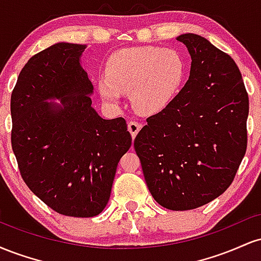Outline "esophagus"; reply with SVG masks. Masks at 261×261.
I'll list each match as a JSON object with an SVG mask.
<instances>
[{"instance_id":"34e87169","label":"esophagus","mask_w":261,"mask_h":261,"mask_svg":"<svg viewBox=\"0 0 261 261\" xmlns=\"http://www.w3.org/2000/svg\"><path fill=\"white\" fill-rule=\"evenodd\" d=\"M127 128H128V131H130L133 139H135V137H136V135L139 134V131L141 130V124H139V122L135 121V120H131V121H128Z\"/></svg>"}]
</instances>
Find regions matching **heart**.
Wrapping results in <instances>:
<instances>
[{"label": "heart", "mask_w": 261, "mask_h": 261, "mask_svg": "<svg viewBox=\"0 0 261 261\" xmlns=\"http://www.w3.org/2000/svg\"><path fill=\"white\" fill-rule=\"evenodd\" d=\"M187 64L178 51L155 46L125 47L106 64V76L98 81L101 97L118 104L121 93L131 92L134 107L153 114L168 107L180 92Z\"/></svg>", "instance_id": "1"}]
</instances>
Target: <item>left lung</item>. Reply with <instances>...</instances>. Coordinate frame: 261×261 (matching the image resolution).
Wrapping results in <instances>:
<instances>
[{
  "mask_svg": "<svg viewBox=\"0 0 261 261\" xmlns=\"http://www.w3.org/2000/svg\"><path fill=\"white\" fill-rule=\"evenodd\" d=\"M176 40L191 56L190 76L168 107L147 118L134 147L155 201L187 211L232 184L247 151L249 98L228 54L191 33Z\"/></svg>",
  "mask_w": 261,
  "mask_h": 261,
  "instance_id": "1",
  "label": "left lung"
}]
</instances>
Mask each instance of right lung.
<instances>
[{"mask_svg":"<svg viewBox=\"0 0 261 261\" xmlns=\"http://www.w3.org/2000/svg\"><path fill=\"white\" fill-rule=\"evenodd\" d=\"M86 47L58 43L35 54L11 95V142L20 175L41 201L71 217L103 211L133 141L124 118L106 120L92 107L93 85L80 64Z\"/></svg>","mask_w":261,"mask_h":261,"instance_id":"add662e5","label":"right lung"}]
</instances>
